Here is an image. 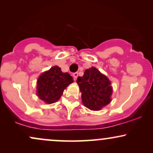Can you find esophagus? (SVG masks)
<instances>
[{"label":"esophagus","instance_id":"1","mask_svg":"<svg viewBox=\"0 0 153 153\" xmlns=\"http://www.w3.org/2000/svg\"><path fill=\"white\" fill-rule=\"evenodd\" d=\"M73 79H74V80L75 81V80H77V78H78V72L73 73Z\"/></svg>","mask_w":153,"mask_h":153}]
</instances>
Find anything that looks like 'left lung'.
I'll use <instances>...</instances> for the list:
<instances>
[{
  "mask_svg": "<svg viewBox=\"0 0 153 153\" xmlns=\"http://www.w3.org/2000/svg\"><path fill=\"white\" fill-rule=\"evenodd\" d=\"M77 83L82 93V103L89 109L99 110L111 101V82L95 68L86 70L83 76L77 79Z\"/></svg>",
  "mask_w": 153,
  "mask_h": 153,
  "instance_id": "left-lung-1",
  "label": "left lung"
}]
</instances>
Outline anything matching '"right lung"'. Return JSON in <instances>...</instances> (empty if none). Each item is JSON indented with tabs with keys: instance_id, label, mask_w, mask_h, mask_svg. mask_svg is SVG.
<instances>
[{
	"instance_id": "add662e5",
	"label": "right lung",
	"mask_w": 153,
	"mask_h": 153,
	"mask_svg": "<svg viewBox=\"0 0 153 153\" xmlns=\"http://www.w3.org/2000/svg\"><path fill=\"white\" fill-rule=\"evenodd\" d=\"M73 82L68 73H62L58 66L52 67L42 73L37 82V95L48 104L53 103L60 99L63 91Z\"/></svg>"
}]
</instances>
